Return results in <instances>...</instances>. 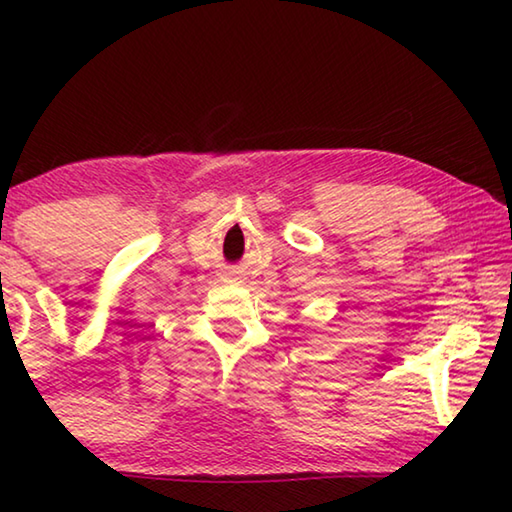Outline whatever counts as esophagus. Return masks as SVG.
Wrapping results in <instances>:
<instances>
[{"mask_svg":"<svg viewBox=\"0 0 512 512\" xmlns=\"http://www.w3.org/2000/svg\"><path fill=\"white\" fill-rule=\"evenodd\" d=\"M235 273H237V271H228V275H235Z\"/></svg>","mask_w":512,"mask_h":512,"instance_id":"1","label":"esophagus"}]
</instances>
